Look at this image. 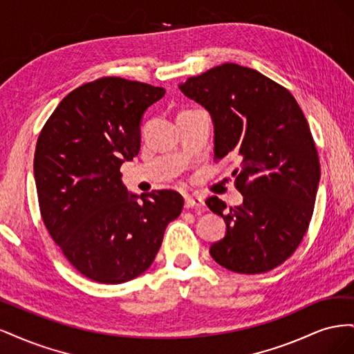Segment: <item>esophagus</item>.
I'll return each mask as SVG.
<instances>
[{
    "mask_svg": "<svg viewBox=\"0 0 354 354\" xmlns=\"http://www.w3.org/2000/svg\"><path fill=\"white\" fill-rule=\"evenodd\" d=\"M203 199L199 198V196H186L185 198V207L186 208H196V209H201L203 208Z\"/></svg>",
    "mask_w": 354,
    "mask_h": 354,
    "instance_id": "obj_1",
    "label": "esophagus"
}]
</instances>
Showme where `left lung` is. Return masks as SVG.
<instances>
[{
    "label": "left lung",
    "mask_w": 354,
    "mask_h": 354,
    "mask_svg": "<svg viewBox=\"0 0 354 354\" xmlns=\"http://www.w3.org/2000/svg\"><path fill=\"white\" fill-rule=\"evenodd\" d=\"M178 88L205 108L214 124V159L238 162L232 176L242 205L226 209V236L209 254L227 270L259 274L281 266L303 241L313 216L320 165L306 116L294 95L259 71L223 63Z\"/></svg>",
    "instance_id": "obj_1"
}]
</instances>
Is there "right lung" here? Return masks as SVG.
Returning a JSON list of instances; mask_svg holds the SVG:
<instances>
[{"label": "right lung", "instance_id": "obj_1", "mask_svg": "<svg viewBox=\"0 0 354 354\" xmlns=\"http://www.w3.org/2000/svg\"><path fill=\"white\" fill-rule=\"evenodd\" d=\"M165 90L120 77L87 82L42 128L34 158L41 217L68 261L100 283H124L153 263L169 221L183 209L174 190L128 194L121 165L140 151V122Z\"/></svg>", "mask_w": 354, "mask_h": 354}]
</instances>
